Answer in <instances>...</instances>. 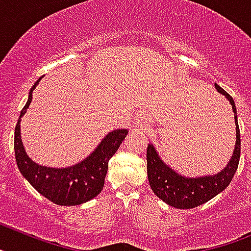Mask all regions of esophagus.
<instances>
[{"label": "esophagus", "mask_w": 251, "mask_h": 251, "mask_svg": "<svg viewBox=\"0 0 251 251\" xmlns=\"http://www.w3.org/2000/svg\"><path fill=\"white\" fill-rule=\"evenodd\" d=\"M145 123H146V121H145L144 118H141L140 121L137 122V126H140V127H142V126H145Z\"/></svg>", "instance_id": "esophagus-1"}]
</instances>
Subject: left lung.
<instances>
[{"instance_id":"1","label":"left lung","mask_w":251,"mask_h":251,"mask_svg":"<svg viewBox=\"0 0 251 251\" xmlns=\"http://www.w3.org/2000/svg\"><path fill=\"white\" fill-rule=\"evenodd\" d=\"M215 90L227 99L232 106L233 117L236 126V144L233 154L229 159L228 164L222 171L213 176H201V177H185L172 169L159 156L154 145L148 146L146 159H148V177L150 187L155 195L160 200L167 202L173 208L191 209L209 201L210 199L222 192L231 183L239 167L241 141H240V129L237 123V111L235 101L228 93L218 84H214Z\"/></svg>"}]
</instances>
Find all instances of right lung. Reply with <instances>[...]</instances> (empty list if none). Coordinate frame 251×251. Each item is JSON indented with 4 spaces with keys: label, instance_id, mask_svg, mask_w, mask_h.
I'll return each mask as SVG.
<instances>
[{
    "label": "right lung",
    "instance_id": "add662e5",
    "mask_svg": "<svg viewBox=\"0 0 251 251\" xmlns=\"http://www.w3.org/2000/svg\"><path fill=\"white\" fill-rule=\"evenodd\" d=\"M39 80L41 78L29 91L28 101L20 111L15 127L14 149L19 171L41 195L55 204L70 206L90 201L102 190L107 173V163L126 138L128 129H114L109 132L86 159L72 167L50 168L37 164L26 155L23 146L20 122L32 102L33 91L38 86Z\"/></svg>",
    "mask_w": 251,
    "mask_h": 251
}]
</instances>
